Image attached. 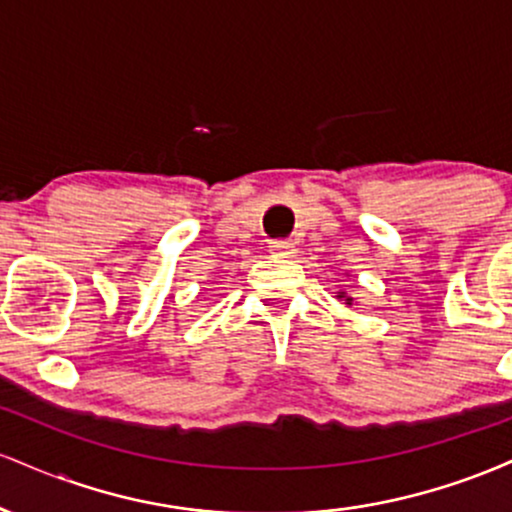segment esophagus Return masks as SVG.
Segmentation results:
<instances>
[{
	"label": "esophagus",
	"instance_id": "esophagus-1",
	"mask_svg": "<svg viewBox=\"0 0 512 512\" xmlns=\"http://www.w3.org/2000/svg\"><path fill=\"white\" fill-rule=\"evenodd\" d=\"M269 252H272V257H293L296 245H293L291 240H274V243L269 245Z\"/></svg>",
	"mask_w": 512,
	"mask_h": 512
}]
</instances>
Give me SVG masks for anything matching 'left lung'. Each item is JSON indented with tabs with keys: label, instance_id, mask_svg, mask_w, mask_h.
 Returning a JSON list of instances; mask_svg holds the SVG:
<instances>
[{
	"label": "left lung",
	"instance_id": "8db88e82",
	"mask_svg": "<svg viewBox=\"0 0 512 512\" xmlns=\"http://www.w3.org/2000/svg\"><path fill=\"white\" fill-rule=\"evenodd\" d=\"M337 298H339V301H344L346 305H354V298L346 296V291H339V293H337Z\"/></svg>",
	"mask_w": 512,
	"mask_h": 512
}]
</instances>
